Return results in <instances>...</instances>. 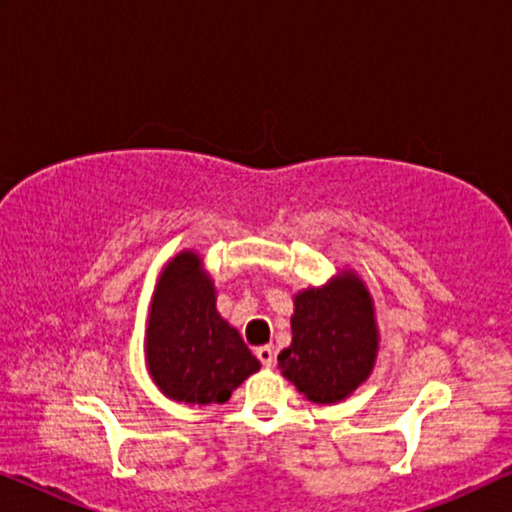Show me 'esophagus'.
I'll return each instance as SVG.
<instances>
[{
	"instance_id": "34e87169",
	"label": "esophagus",
	"mask_w": 512,
	"mask_h": 512,
	"mask_svg": "<svg viewBox=\"0 0 512 512\" xmlns=\"http://www.w3.org/2000/svg\"><path fill=\"white\" fill-rule=\"evenodd\" d=\"M256 356H258V361L263 363V366H272V361H275V352H272L270 345L256 347Z\"/></svg>"
}]
</instances>
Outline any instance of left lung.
I'll return each instance as SVG.
<instances>
[{"mask_svg": "<svg viewBox=\"0 0 512 512\" xmlns=\"http://www.w3.org/2000/svg\"><path fill=\"white\" fill-rule=\"evenodd\" d=\"M291 345L277 368L307 401L331 405L352 396L373 373L380 349L375 303L354 270L293 296Z\"/></svg>", "mask_w": 512, "mask_h": 512, "instance_id": "obj_1", "label": "left lung"}]
</instances>
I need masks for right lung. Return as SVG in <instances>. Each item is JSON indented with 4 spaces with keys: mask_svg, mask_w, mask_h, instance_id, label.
<instances>
[{
    "mask_svg": "<svg viewBox=\"0 0 512 512\" xmlns=\"http://www.w3.org/2000/svg\"><path fill=\"white\" fill-rule=\"evenodd\" d=\"M146 368L160 394L177 403H226L261 368L242 335L216 310L214 279L193 249L158 272L144 338Z\"/></svg>",
    "mask_w": 512,
    "mask_h": 512,
    "instance_id": "right-lung-1",
    "label": "right lung"
}]
</instances>
